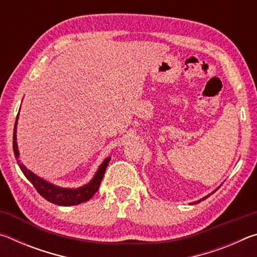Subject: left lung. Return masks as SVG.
I'll use <instances>...</instances> for the list:
<instances>
[{"instance_id": "obj_1", "label": "left lung", "mask_w": 257, "mask_h": 257, "mask_svg": "<svg viewBox=\"0 0 257 257\" xmlns=\"http://www.w3.org/2000/svg\"><path fill=\"white\" fill-rule=\"evenodd\" d=\"M214 191H215V190H214ZM214 191H213V193H214ZM208 196H210V195H208ZM208 196H206V197H204V198H202V199H201V201H203V199H205V198H207ZM201 201H198V202H201Z\"/></svg>"}]
</instances>
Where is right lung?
I'll list each match as a JSON object with an SVG mask.
<instances>
[{
	"label": "right lung",
	"mask_w": 257,
	"mask_h": 257,
	"mask_svg": "<svg viewBox=\"0 0 257 257\" xmlns=\"http://www.w3.org/2000/svg\"><path fill=\"white\" fill-rule=\"evenodd\" d=\"M18 115H17V120L15 123V130H14V152L15 156L17 160V163H18L19 168L21 171L25 175V177L32 182L35 189L38 191V194L41 195L42 197H44L46 201H49L56 205H62V206H71V205H78V204L87 202L88 199L92 198L95 193L98 190L99 185H101V181L104 177V173L110 162L111 158H107L103 161V163L99 165L97 172L95 173V176L90 182L88 184L80 187V188H62V187L55 186L51 182L42 179L38 176L35 175L32 171H29L25 165L20 162L19 160V151H18V145H17V122H18Z\"/></svg>",
	"instance_id": "obj_1"
}]
</instances>
